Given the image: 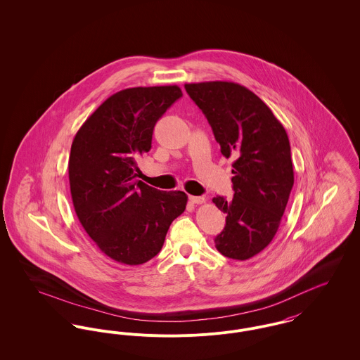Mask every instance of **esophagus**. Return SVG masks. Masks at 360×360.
<instances>
[{
    "label": "esophagus",
    "mask_w": 360,
    "mask_h": 360,
    "mask_svg": "<svg viewBox=\"0 0 360 360\" xmlns=\"http://www.w3.org/2000/svg\"><path fill=\"white\" fill-rule=\"evenodd\" d=\"M188 199H190V202L193 203V205H202V203H205V200H206L203 196H192V195L188 196Z\"/></svg>",
    "instance_id": "obj_1"
}]
</instances>
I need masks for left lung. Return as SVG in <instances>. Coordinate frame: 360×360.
Returning a JSON list of instances; mask_svg holds the SVG:
<instances>
[{"label":"left lung","instance_id":"1","mask_svg":"<svg viewBox=\"0 0 360 360\" xmlns=\"http://www.w3.org/2000/svg\"><path fill=\"white\" fill-rule=\"evenodd\" d=\"M186 91L209 121L224 157H233V198H213L226 214L216 248L245 261L259 254L277 233L293 187L290 146L283 124L252 91L232 82L186 84Z\"/></svg>","mask_w":360,"mask_h":360}]
</instances>
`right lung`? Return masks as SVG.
<instances>
[{
	"instance_id": "obj_1",
	"label": "right lung",
	"mask_w": 360,
	"mask_h": 360,
	"mask_svg": "<svg viewBox=\"0 0 360 360\" xmlns=\"http://www.w3.org/2000/svg\"><path fill=\"white\" fill-rule=\"evenodd\" d=\"M177 86L134 87L109 96L77 131L68 162L73 207L99 250L120 264H146L186 210L183 191L136 180L155 122L180 98Z\"/></svg>"
}]
</instances>
